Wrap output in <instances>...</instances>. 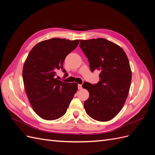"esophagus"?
I'll return each instance as SVG.
<instances>
[{
	"mask_svg": "<svg viewBox=\"0 0 155 155\" xmlns=\"http://www.w3.org/2000/svg\"><path fill=\"white\" fill-rule=\"evenodd\" d=\"M78 89H79V90H81V89L83 88V87H82V85H78Z\"/></svg>",
	"mask_w": 155,
	"mask_h": 155,
	"instance_id": "34e87169",
	"label": "esophagus"
}]
</instances>
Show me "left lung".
Wrapping results in <instances>:
<instances>
[{
	"instance_id": "left-lung-1",
	"label": "left lung",
	"mask_w": 155,
	"mask_h": 155,
	"mask_svg": "<svg viewBox=\"0 0 155 155\" xmlns=\"http://www.w3.org/2000/svg\"><path fill=\"white\" fill-rule=\"evenodd\" d=\"M79 46L91 71H100L97 83L83 85L89 92L84 107L94 120L109 121L119 113L128 96L132 72L127 56L120 46L103 38L81 40Z\"/></svg>"
}]
</instances>
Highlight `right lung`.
Wrapping results in <instances>:
<instances>
[{"label":"right lung","instance_id":"1","mask_svg":"<svg viewBox=\"0 0 155 155\" xmlns=\"http://www.w3.org/2000/svg\"><path fill=\"white\" fill-rule=\"evenodd\" d=\"M79 40L53 38L33 48L25 61L22 78L26 94L36 114L46 120H57L66 113L78 91V84L58 80L56 72L63 69L67 55Z\"/></svg>","mask_w":155,"mask_h":155}]
</instances>
